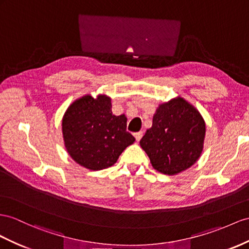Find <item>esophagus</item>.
<instances>
[{"label":"esophagus","instance_id":"obj_1","mask_svg":"<svg viewBox=\"0 0 249 249\" xmlns=\"http://www.w3.org/2000/svg\"><path fill=\"white\" fill-rule=\"evenodd\" d=\"M135 138H136V140H137V142H139L140 140H141V138H142V136H143V132L142 131H139V132H136L135 135Z\"/></svg>","mask_w":249,"mask_h":249}]
</instances>
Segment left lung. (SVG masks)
Returning <instances> with one entry per match:
<instances>
[{
    "label": "left lung",
    "instance_id": "left-lung-1",
    "mask_svg": "<svg viewBox=\"0 0 249 249\" xmlns=\"http://www.w3.org/2000/svg\"><path fill=\"white\" fill-rule=\"evenodd\" d=\"M206 125L188 101L177 97L159 105L152 126L140 141L159 173L175 176L188 169L203 151Z\"/></svg>",
    "mask_w": 249,
    "mask_h": 249
}]
</instances>
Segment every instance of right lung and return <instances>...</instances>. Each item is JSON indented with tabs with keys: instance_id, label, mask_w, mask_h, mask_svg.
Returning <instances> with one entry per match:
<instances>
[{
	"instance_id": "add662e5",
	"label": "right lung",
	"mask_w": 249,
	"mask_h": 249,
	"mask_svg": "<svg viewBox=\"0 0 249 249\" xmlns=\"http://www.w3.org/2000/svg\"><path fill=\"white\" fill-rule=\"evenodd\" d=\"M111 98L90 94L74 100L62 119L64 145L74 162L89 170L112 166L136 139L126 130L125 114L114 116Z\"/></svg>"
}]
</instances>
